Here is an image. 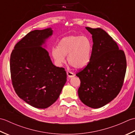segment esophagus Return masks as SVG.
I'll list each match as a JSON object with an SVG mask.
<instances>
[{
	"label": "esophagus",
	"mask_w": 135,
	"mask_h": 135,
	"mask_svg": "<svg viewBox=\"0 0 135 135\" xmlns=\"http://www.w3.org/2000/svg\"><path fill=\"white\" fill-rule=\"evenodd\" d=\"M67 74L69 78H73V77L75 76L74 74L72 72H70V71H67Z\"/></svg>",
	"instance_id": "34e87169"
}]
</instances>
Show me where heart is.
I'll use <instances>...</instances> for the list:
<instances>
[{
	"label": "heart",
	"instance_id": "b5f03b06",
	"mask_svg": "<svg viewBox=\"0 0 135 135\" xmlns=\"http://www.w3.org/2000/svg\"><path fill=\"white\" fill-rule=\"evenodd\" d=\"M92 49V42L89 37L72 35L60 40L57 48L52 49L51 54L58 65L65 61V56L67 55L68 62L74 68L81 69L89 62Z\"/></svg>",
	"mask_w": 135,
	"mask_h": 135
}]
</instances>
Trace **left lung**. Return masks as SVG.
Wrapping results in <instances>:
<instances>
[{"instance_id":"obj_1","label":"left lung","mask_w":135,"mask_h":135,"mask_svg":"<svg viewBox=\"0 0 135 135\" xmlns=\"http://www.w3.org/2000/svg\"><path fill=\"white\" fill-rule=\"evenodd\" d=\"M92 35L89 62L76 75L81 80L78 93L86 105L100 108L115 99L124 83L127 70L124 51L102 28L86 27Z\"/></svg>"}]
</instances>
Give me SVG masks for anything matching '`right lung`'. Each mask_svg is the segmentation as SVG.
Segmentation results:
<instances>
[{
    "label": "right lung",
    "mask_w": 135,
    "mask_h": 135,
    "mask_svg": "<svg viewBox=\"0 0 135 135\" xmlns=\"http://www.w3.org/2000/svg\"><path fill=\"white\" fill-rule=\"evenodd\" d=\"M51 28L34 30L14 46L10 56L11 81L20 99L38 108H46L58 99L67 81L64 68L54 65L46 47Z\"/></svg>",
    "instance_id": "obj_1"
}]
</instances>
